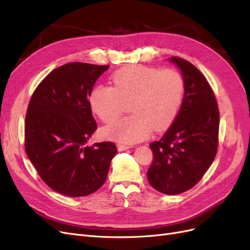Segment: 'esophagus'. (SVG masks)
Wrapping results in <instances>:
<instances>
[{"label":"esophagus","mask_w":250,"mask_h":250,"mask_svg":"<svg viewBox=\"0 0 250 250\" xmlns=\"http://www.w3.org/2000/svg\"><path fill=\"white\" fill-rule=\"evenodd\" d=\"M132 145H127V144H118V150L119 151H124L131 148Z\"/></svg>","instance_id":"34e87169"}]
</instances>
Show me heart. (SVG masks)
<instances>
[{"label":"heart","mask_w":250,"mask_h":250,"mask_svg":"<svg viewBox=\"0 0 250 250\" xmlns=\"http://www.w3.org/2000/svg\"><path fill=\"white\" fill-rule=\"evenodd\" d=\"M112 87L95 86L89 106L103 122L116 120L131 102V116L124 117L103 129L105 137L132 144L147 139L155 130H165L175 121L185 95V80L175 70H158L140 64L122 67L112 74Z\"/></svg>","instance_id":"heart-1"}]
</instances>
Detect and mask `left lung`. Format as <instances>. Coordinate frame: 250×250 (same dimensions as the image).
<instances>
[{"label": "left lung", "mask_w": 250, "mask_h": 250, "mask_svg": "<svg viewBox=\"0 0 250 250\" xmlns=\"http://www.w3.org/2000/svg\"><path fill=\"white\" fill-rule=\"evenodd\" d=\"M169 60L184 77V101L168 131L150 144L153 162L147 177L156 191L176 195L193 188L214 162L219 109L213 89L197 67L179 57Z\"/></svg>", "instance_id": "obj_1"}]
</instances>
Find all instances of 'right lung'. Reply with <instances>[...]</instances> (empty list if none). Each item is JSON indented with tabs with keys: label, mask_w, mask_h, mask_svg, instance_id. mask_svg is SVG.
Here are the masks:
<instances>
[{
	"label": "right lung",
	"mask_w": 250,
	"mask_h": 250,
	"mask_svg": "<svg viewBox=\"0 0 250 250\" xmlns=\"http://www.w3.org/2000/svg\"><path fill=\"white\" fill-rule=\"evenodd\" d=\"M109 65L66 63L36 87L25 122L26 153L52 190L70 197L96 192L117 153L111 142L86 143L97 129L88 97Z\"/></svg>",
	"instance_id": "right-lung-1"
}]
</instances>
